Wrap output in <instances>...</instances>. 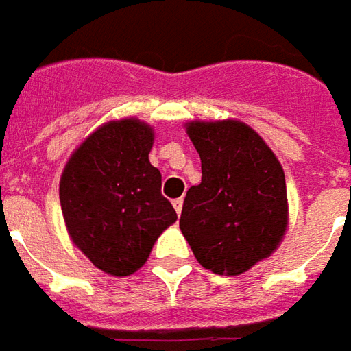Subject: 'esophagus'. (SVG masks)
Here are the masks:
<instances>
[{
    "label": "esophagus",
    "instance_id": "34e87169",
    "mask_svg": "<svg viewBox=\"0 0 351 351\" xmlns=\"http://www.w3.org/2000/svg\"><path fill=\"white\" fill-rule=\"evenodd\" d=\"M173 208H176V213L181 214V208H183V199H176V201H173Z\"/></svg>",
    "mask_w": 351,
    "mask_h": 351
}]
</instances>
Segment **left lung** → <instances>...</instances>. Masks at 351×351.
Returning <instances> with one entry per match:
<instances>
[{"label":"left lung","instance_id":"left-lung-1","mask_svg":"<svg viewBox=\"0 0 351 351\" xmlns=\"http://www.w3.org/2000/svg\"><path fill=\"white\" fill-rule=\"evenodd\" d=\"M187 133L203 178L183 201L181 232L204 269L236 276L269 257L286 232L284 170L245 123L195 121Z\"/></svg>","mask_w":351,"mask_h":351}]
</instances>
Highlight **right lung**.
Listing matches in <instances>:
<instances>
[{"mask_svg":"<svg viewBox=\"0 0 351 351\" xmlns=\"http://www.w3.org/2000/svg\"><path fill=\"white\" fill-rule=\"evenodd\" d=\"M152 141V129L138 119L112 121L75 150L61 176V213L73 243L114 276L137 272L178 220L162 195V173L148 160Z\"/></svg>","mask_w":351,"mask_h":351,"instance_id":"add662e5","label":"right lung"}]
</instances>
